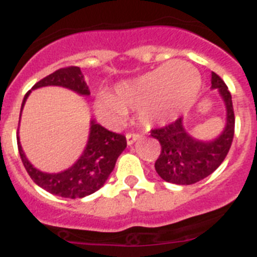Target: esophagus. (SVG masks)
<instances>
[{
    "label": "esophagus",
    "mask_w": 257,
    "mask_h": 257,
    "mask_svg": "<svg viewBox=\"0 0 257 257\" xmlns=\"http://www.w3.org/2000/svg\"><path fill=\"white\" fill-rule=\"evenodd\" d=\"M138 138H140L138 133H126V142H128V145H132L135 141H137Z\"/></svg>",
    "instance_id": "34e87169"
}]
</instances>
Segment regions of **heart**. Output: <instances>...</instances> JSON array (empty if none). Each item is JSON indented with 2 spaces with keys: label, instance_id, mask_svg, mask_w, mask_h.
<instances>
[{
  "label": "heart",
  "instance_id": "b5f03b06",
  "mask_svg": "<svg viewBox=\"0 0 257 257\" xmlns=\"http://www.w3.org/2000/svg\"><path fill=\"white\" fill-rule=\"evenodd\" d=\"M200 77L189 63L173 61L116 86V94L101 91L95 97L97 115L110 125L124 121L128 110L138 111L147 126L176 119L195 102Z\"/></svg>",
  "mask_w": 257,
  "mask_h": 257
}]
</instances>
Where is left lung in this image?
I'll list each match as a JSON object with an SVG mask.
<instances>
[{
  "instance_id": "left-lung-1",
  "label": "left lung",
  "mask_w": 257,
  "mask_h": 257,
  "mask_svg": "<svg viewBox=\"0 0 257 257\" xmlns=\"http://www.w3.org/2000/svg\"><path fill=\"white\" fill-rule=\"evenodd\" d=\"M212 88H217L226 104V126L221 136L212 142H200L187 135L178 117L160 128L151 129L162 150L155 162L158 175L167 182L191 185L206 178L220 167L230 150L235 128L231 94L224 80L212 73Z\"/></svg>"
}]
</instances>
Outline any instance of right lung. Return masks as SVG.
Wrapping results in <instances>:
<instances>
[{"label":"right lung","instance_id":"1","mask_svg":"<svg viewBox=\"0 0 257 257\" xmlns=\"http://www.w3.org/2000/svg\"><path fill=\"white\" fill-rule=\"evenodd\" d=\"M48 85L64 86L82 95L90 94L86 82L84 81V76L80 71V67L76 66L59 68L55 72L40 80L39 82H36L32 89ZM28 94L30 91L24 97L22 108ZM17 140L18 150L21 154L23 166L33 182H36L40 187L49 193L59 195L62 198H70V199L84 198L99 190L115 168L116 160L119 155L126 147L125 136L107 131L99 124L91 121L89 141L81 158L71 168L61 173H44L36 169L28 162L19 142V136Z\"/></svg>","mask_w":257,"mask_h":257}]
</instances>
